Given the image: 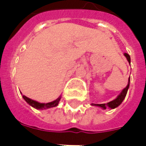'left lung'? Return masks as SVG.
I'll list each match as a JSON object with an SVG mask.
<instances>
[{
	"label": "left lung",
	"mask_w": 146,
	"mask_h": 146,
	"mask_svg": "<svg viewBox=\"0 0 146 146\" xmlns=\"http://www.w3.org/2000/svg\"><path fill=\"white\" fill-rule=\"evenodd\" d=\"M124 55H125V57L127 58V59L128 61L129 62H131V58H130V55L128 54H127V53H124ZM130 80H131V77H129L128 79V84L127 85L125 88L123 89L122 91V92L118 95V97L116 98V99H114L113 101L110 102H108L107 104H92L93 106H100V107L103 108V109H106V108H110V109H114V108L117 107V106H119V105L121 104V102L123 101V99L125 98L126 95H127V90H128L129 85H130Z\"/></svg>",
	"instance_id": "1"
}]
</instances>
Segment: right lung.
<instances>
[{"instance_id": "right-lung-1", "label": "right lung", "mask_w": 146, "mask_h": 146, "mask_svg": "<svg viewBox=\"0 0 146 146\" xmlns=\"http://www.w3.org/2000/svg\"><path fill=\"white\" fill-rule=\"evenodd\" d=\"M23 98L26 100V102H27L28 104H30L31 106H33V108H36L37 110H45V109H48V108L57 106L61 99V97H59L56 100L51 102H48V103H40L38 102H36L34 101V100L30 99V98H27V96H25V95H23Z\"/></svg>"}]
</instances>
